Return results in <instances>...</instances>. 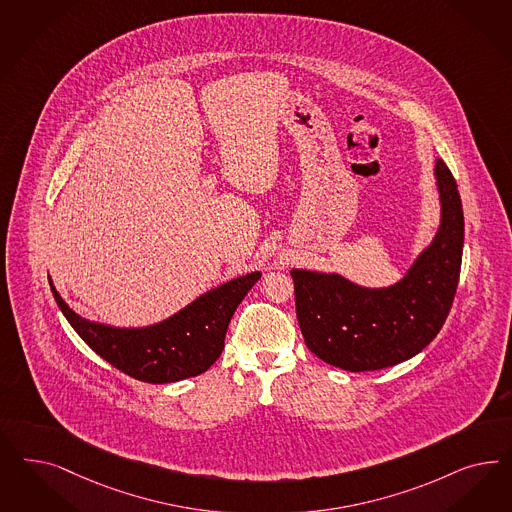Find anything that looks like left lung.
<instances>
[{
  "instance_id": "obj_1",
  "label": "left lung",
  "mask_w": 512,
  "mask_h": 512,
  "mask_svg": "<svg viewBox=\"0 0 512 512\" xmlns=\"http://www.w3.org/2000/svg\"><path fill=\"white\" fill-rule=\"evenodd\" d=\"M435 175L441 230L396 286L367 290L337 275L292 271L297 322L322 362L352 373L392 367L428 347L443 328L460 281L463 209L443 160Z\"/></svg>"
}]
</instances>
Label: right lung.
Returning a JSON list of instances; mask_svg holds the SVG:
<instances>
[{
	"mask_svg": "<svg viewBox=\"0 0 512 512\" xmlns=\"http://www.w3.org/2000/svg\"><path fill=\"white\" fill-rule=\"evenodd\" d=\"M260 277L250 273L226 282L169 320L143 330L88 322L67 307L54 286L50 290L71 328L105 362L133 379L164 384L198 377L218 360L231 316Z\"/></svg>",
	"mask_w": 512,
	"mask_h": 512,
	"instance_id": "obj_1",
	"label": "right lung"
}]
</instances>
